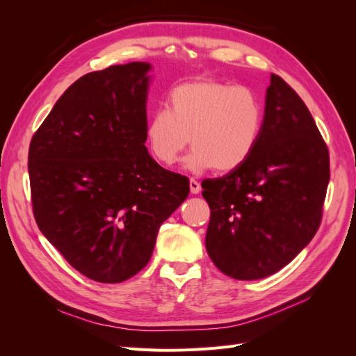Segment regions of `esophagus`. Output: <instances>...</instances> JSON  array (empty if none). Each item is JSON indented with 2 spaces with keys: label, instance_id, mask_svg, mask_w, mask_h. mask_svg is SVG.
<instances>
[{
  "label": "esophagus",
  "instance_id": "1",
  "mask_svg": "<svg viewBox=\"0 0 356 356\" xmlns=\"http://www.w3.org/2000/svg\"><path fill=\"white\" fill-rule=\"evenodd\" d=\"M200 190H202L200 182H197L195 178H190V191L193 195H197V193H200Z\"/></svg>",
  "mask_w": 356,
  "mask_h": 356
}]
</instances>
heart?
Listing matches in <instances>:
<instances>
[{"label": "heart", "instance_id": "heart-1", "mask_svg": "<svg viewBox=\"0 0 356 356\" xmlns=\"http://www.w3.org/2000/svg\"><path fill=\"white\" fill-rule=\"evenodd\" d=\"M165 105L145 124L147 147L163 166L177 163L190 138L193 149L184 161L188 170L230 172L250 159L260 139L263 105L243 86L182 83L169 90Z\"/></svg>", "mask_w": 356, "mask_h": 356}]
</instances>
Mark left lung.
I'll list each match as a JSON object with an SVG mask.
<instances>
[{
  "label": "left lung",
  "mask_w": 356,
  "mask_h": 356,
  "mask_svg": "<svg viewBox=\"0 0 356 356\" xmlns=\"http://www.w3.org/2000/svg\"><path fill=\"white\" fill-rule=\"evenodd\" d=\"M330 181V154L294 89L272 74L263 127L243 165L204 179L207 251L230 277L254 281L293 261L314 239Z\"/></svg>",
  "instance_id": "obj_1"
}]
</instances>
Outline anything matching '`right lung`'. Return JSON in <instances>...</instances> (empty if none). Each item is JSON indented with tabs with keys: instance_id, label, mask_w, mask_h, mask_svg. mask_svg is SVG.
Here are the masks:
<instances>
[{
	"instance_id": "obj_1",
	"label": "right lung",
	"mask_w": 356,
	"mask_h": 356,
	"mask_svg": "<svg viewBox=\"0 0 356 356\" xmlns=\"http://www.w3.org/2000/svg\"><path fill=\"white\" fill-rule=\"evenodd\" d=\"M147 62L83 75L31 139L38 229L81 275L118 284L148 264L161 222L190 193L145 147Z\"/></svg>"
}]
</instances>
